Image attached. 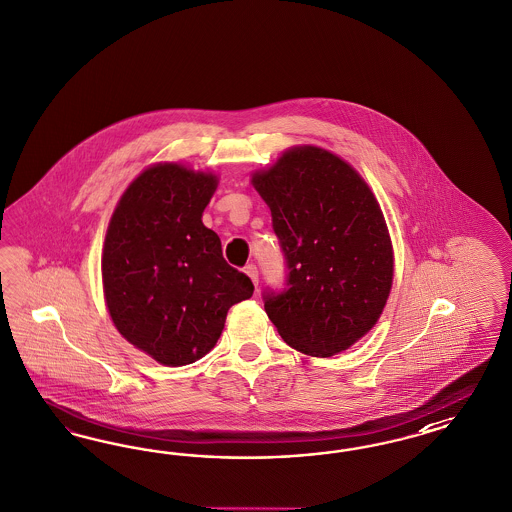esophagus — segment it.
Returning <instances> with one entry per match:
<instances>
[{
  "mask_svg": "<svg viewBox=\"0 0 512 512\" xmlns=\"http://www.w3.org/2000/svg\"><path fill=\"white\" fill-rule=\"evenodd\" d=\"M245 273L250 277V281L258 286V267L254 264H248L247 267H245Z\"/></svg>",
  "mask_w": 512,
  "mask_h": 512,
  "instance_id": "obj_1",
  "label": "esophagus"
}]
</instances>
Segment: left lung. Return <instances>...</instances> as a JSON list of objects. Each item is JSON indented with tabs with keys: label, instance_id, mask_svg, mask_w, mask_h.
Listing matches in <instances>:
<instances>
[{
	"label": "left lung",
	"instance_id": "obj_1",
	"mask_svg": "<svg viewBox=\"0 0 512 512\" xmlns=\"http://www.w3.org/2000/svg\"><path fill=\"white\" fill-rule=\"evenodd\" d=\"M254 188L271 209L286 281L264 290L265 313L303 354L328 358L375 326L392 288L394 256L379 203L339 156L288 150Z\"/></svg>",
	"mask_w": 512,
	"mask_h": 512
}]
</instances>
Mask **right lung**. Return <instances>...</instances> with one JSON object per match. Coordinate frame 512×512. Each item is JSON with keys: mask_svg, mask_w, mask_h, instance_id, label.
Returning <instances> with one entry per match:
<instances>
[{"mask_svg": "<svg viewBox=\"0 0 512 512\" xmlns=\"http://www.w3.org/2000/svg\"><path fill=\"white\" fill-rule=\"evenodd\" d=\"M215 188V175L149 167L120 198L105 237L103 292L116 330L171 367L203 358L231 305L254 292L201 222Z\"/></svg>", "mask_w": 512, "mask_h": 512, "instance_id": "1", "label": "right lung"}]
</instances>
